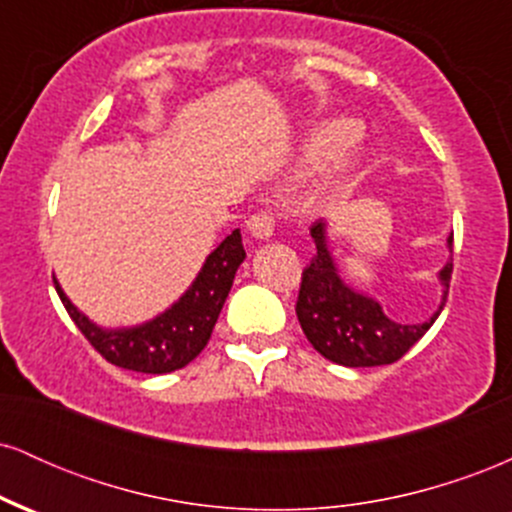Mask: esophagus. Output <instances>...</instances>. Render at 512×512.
I'll use <instances>...</instances> for the list:
<instances>
[{
  "instance_id": "34e87169",
  "label": "esophagus",
  "mask_w": 512,
  "mask_h": 512,
  "mask_svg": "<svg viewBox=\"0 0 512 512\" xmlns=\"http://www.w3.org/2000/svg\"><path fill=\"white\" fill-rule=\"evenodd\" d=\"M248 231L260 240L272 238V233H274V214H272V211H267V209L255 211V214H252L248 219Z\"/></svg>"
}]
</instances>
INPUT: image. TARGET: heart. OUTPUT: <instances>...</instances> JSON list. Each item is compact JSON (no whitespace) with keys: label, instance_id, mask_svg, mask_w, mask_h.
Returning a JSON list of instances; mask_svg holds the SVG:
<instances>
[{"label":"heart","instance_id":"obj_1","mask_svg":"<svg viewBox=\"0 0 512 512\" xmlns=\"http://www.w3.org/2000/svg\"><path fill=\"white\" fill-rule=\"evenodd\" d=\"M358 134V125L354 120H330L320 125L310 134V142L305 146V163L310 168L322 166L325 161L337 154L342 146H346Z\"/></svg>","mask_w":512,"mask_h":512}]
</instances>
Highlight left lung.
Returning <instances> with one entry per match:
<instances>
[{
    "instance_id": "obj_1",
    "label": "left lung",
    "mask_w": 512,
    "mask_h": 512,
    "mask_svg": "<svg viewBox=\"0 0 512 512\" xmlns=\"http://www.w3.org/2000/svg\"><path fill=\"white\" fill-rule=\"evenodd\" d=\"M317 255L303 269L301 289H298L296 315L308 342L330 358L332 363L349 368L387 366L402 358L428 332L448 301L452 260L440 269L443 281V303L426 322L390 320L373 298L351 291L339 279L325 240V223L315 221L310 226ZM452 245V236L448 238Z\"/></svg>"
}]
</instances>
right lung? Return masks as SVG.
Masks as SVG:
<instances>
[{
  "mask_svg": "<svg viewBox=\"0 0 512 512\" xmlns=\"http://www.w3.org/2000/svg\"><path fill=\"white\" fill-rule=\"evenodd\" d=\"M243 260V238L236 228L207 257L195 284L185 291V296L173 308H168L166 313L154 317L151 322L127 327V330H103V327L93 325L64 296L55 276H52V281H55V289L60 293L62 305L67 308L74 325L105 361L127 370H137V373L161 375L187 366L207 346L211 330H214L228 291L233 286V276H236Z\"/></svg>",
  "mask_w": 512,
  "mask_h": 512,
  "instance_id": "right-lung-1",
  "label": "right lung"
}]
</instances>
